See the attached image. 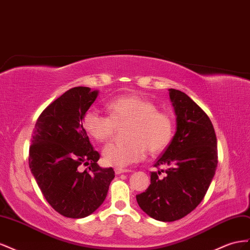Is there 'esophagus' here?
Instances as JSON below:
<instances>
[{
    "label": "esophagus",
    "instance_id": "1",
    "mask_svg": "<svg viewBox=\"0 0 250 250\" xmlns=\"http://www.w3.org/2000/svg\"><path fill=\"white\" fill-rule=\"evenodd\" d=\"M114 170H115V174H116V175L131 172V169H129V168H124V167H115V168H114Z\"/></svg>",
    "mask_w": 250,
    "mask_h": 250
}]
</instances>
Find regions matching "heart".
Returning a JSON list of instances; mask_svg holds the SVG:
<instances>
[{"label":"heart","mask_w":250,"mask_h":250,"mask_svg":"<svg viewBox=\"0 0 250 250\" xmlns=\"http://www.w3.org/2000/svg\"><path fill=\"white\" fill-rule=\"evenodd\" d=\"M110 116L89 110L83 117V126L92 138L106 141L112 136L115 123H130L124 142H112L103 149L110 166L126 167L145 158L147 147L156 154L165 149L173 137L174 124L167 113L157 110L154 103L139 95L119 96L106 105Z\"/></svg>","instance_id":"heart-1"}]
</instances>
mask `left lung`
<instances>
[{"label":"left lung","mask_w":250,"mask_h":250,"mask_svg":"<svg viewBox=\"0 0 250 250\" xmlns=\"http://www.w3.org/2000/svg\"><path fill=\"white\" fill-rule=\"evenodd\" d=\"M168 91L176 133L154 165L167 169L152 172L149 187L136 196L140 208L162 222L179 220L200 204L218 165L217 137L209 117L183 92Z\"/></svg>","instance_id":"8db88e82"}]
</instances>
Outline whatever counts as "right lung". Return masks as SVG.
I'll list each match as a JSON object with an SVG mask.
<instances>
[{
	"mask_svg": "<svg viewBox=\"0 0 250 250\" xmlns=\"http://www.w3.org/2000/svg\"><path fill=\"white\" fill-rule=\"evenodd\" d=\"M97 95L88 87L68 90L42 112L33 129L28 158L31 173L47 202L67 218L93 213L115 177L112 167L97 165L99 153L83 126L84 113Z\"/></svg>",
	"mask_w": 250,
	"mask_h": 250,
	"instance_id": "add662e5",
	"label": "right lung"
}]
</instances>
